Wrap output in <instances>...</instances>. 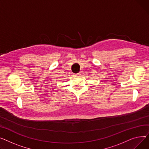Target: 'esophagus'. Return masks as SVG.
<instances>
[{
	"mask_svg": "<svg viewBox=\"0 0 149 149\" xmlns=\"http://www.w3.org/2000/svg\"><path fill=\"white\" fill-rule=\"evenodd\" d=\"M74 76H75L76 77H79V76H81V73H74Z\"/></svg>",
	"mask_w": 149,
	"mask_h": 149,
	"instance_id": "34e87169",
	"label": "esophagus"
}]
</instances>
